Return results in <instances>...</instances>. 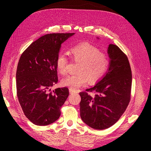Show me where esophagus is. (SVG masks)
Listing matches in <instances>:
<instances>
[{"mask_svg": "<svg viewBox=\"0 0 151 151\" xmlns=\"http://www.w3.org/2000/svg\"><path fill=\"white\" fill-rule=\"evenodd\" d=\"M69 92H70V94H71V93H76V91H75V90H73V89H72V88H69Z\"/></svg>", "mask_w": 151, "mask_h": 151, "instance_id": "34e87169", "label": "esophagus"}]
</instances>
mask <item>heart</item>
Here are the masks:
<instances>
[{"instance_id": "obj_1", "label": "heart", "mask_w": 151, "mask_h": 151, "mask_svg": "<svg viewBox=\"0 0 151 151\" xmlns=\"http://www.w3.org/2000/svg\"><path fill=\"white\" fill-rule=\"evenodd\" d=\"M73 59L78 63L76 75L67 76L61 83L73 90L85 86L89 81L95 84L106 75L109 68V58L98 47L88 42H83L73 46L70 48ZM68 58L63 53H59L55 60L57 72L65 75L67 72Z\"/></svg>"}]
</instances>
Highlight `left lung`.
<instances>
[{
  "mask_svg": "<svg viewBox=\"0 0 151 151\" xmlns=\"http://www.w3.org/2000/svg\"><path fill=\"white\" fill-rule=\"evenodd\" d=\"M108 54L111 60L106 75L93 87L79 93L81 119L96 130L115 124L131 100L132 72L127 55L114 45H109Z\"/></svg>",
  "mask_w": 151,
  "mask_h": 151,
  "instance_id": "obj_1",
  "label": "left lung"
}]
</instances>
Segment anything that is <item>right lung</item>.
Instances as JSON below:
<instances>
[{
  "label": "right lung",
  "instance_id": "add662e5",
  "mask_svg": "<svg viewBox=\"0 0 151 151\" xmlns=\"http://www.w3.org/2000/svg\"><path fill=\"white\" fill-rule=\"evenodd\" d=\"M75 33H52L33 42L22 54L16 74L17 93L27 118L33 124L46 126L55 122L68 98L67 87L50 88L58 83L55 60L61 44Z\"/></svg>",
  "mask_w": 151,
  "mask_h": 151
}]
</instances>
